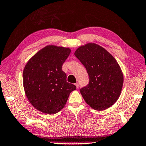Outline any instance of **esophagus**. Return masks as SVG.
<instances>
[{
  "label": "esophagus",
  "instance_id": "obj_1",
  "mask_svg": "<svg viewBox=\"0 0 146 146\" xmlns=\"http://www.w3.org/2000/svg\"><path fill=\"white\" fill-rule=\"evenodd\" d=\"M75 86H76V88H78V87H79L78 83H75Z\"/></svg>",
  "mask_w": 146,
  "mask_h": 146
}]
</instances>
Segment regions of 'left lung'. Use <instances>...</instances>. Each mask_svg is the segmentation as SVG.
Wrapping results in <instances>:
<instances>
[{
    "label": "left lung",
    "mask_w": 146,
    "mask_h": 146,
    "mask_svg": "<svg viewBox=\"0 0 146 146\" xmlns=\"http://www.w3.org/2000/svg\"><path fill=\"white\" fill-rule=\"evenodd\" d=\"M75 55L84 66L90 78L88 84L80 90L86 102L97 111L111 107L119 98L123 82L117 60L95 43L79 47Z\"/></svg>",
    "instance_id": "left-lung-1"
}]
</instances>
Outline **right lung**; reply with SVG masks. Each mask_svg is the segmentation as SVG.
<instances>
[{
	"label": "right lung",
	"instance_id": "right-lung-1",
	"mask_svg": "<svg viewBox=\"0 0 146 146\" xmlns=\"http://www.w3.org/2000/svg\"><path fill=\"white\" fill-rule=\"evenodd\" d=\"M71 53L64 47L49 45L38 51L25 66L23 85L26 97L35 108L55 114L66 105L76 86L67 82L62 64Z\"/></svg>",
	"mask_w": 146,
	"mask_h": 146
}]
</instances>
